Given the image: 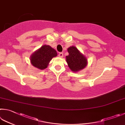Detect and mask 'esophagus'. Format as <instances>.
I'll return each mask as SVG.
<instances>
[{
  "label": "esophagus",
  "mask_w": 125,
  "mask_h": 125,
  "mask_svg": "<svg viewBox=\"0 0 125 125\" xmlns=\"http://www.w3.org/2000/svg\"><path fill=\"white\" fill-rule=\"evenodd\" d=\"M59 56L60 57V58H62L63 57V52H59Z\"/></svg>",
  "instance_id": "34e87169"
}]
</instances>
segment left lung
<instances>
[{"label":"left lung","instance_id":"obj_1","mask_svg":"<svg viewBox=\"0 0 125 125\" xmlns=\"http://www.w3.org/2000/svg\"><path fill=\"white\" fill-rule=\"evenodd\" d=\"M69 55L66 56V61L71 71L77 72L86 66L87 60L75 47H71L67 49Z\"/></svg>","mask_w":125,"mask_h":125}]
</instances>
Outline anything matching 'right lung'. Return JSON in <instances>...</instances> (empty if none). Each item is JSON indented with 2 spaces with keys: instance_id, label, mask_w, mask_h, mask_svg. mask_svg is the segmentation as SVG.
<instances>
[{
  "instance_id": "add662e5",
  "label": "right lung",
  "mask_w": 125,
  "mask_h": 125,
  "mask_svg": "<svg viewBox=\"0 0 125 125\" xmlns=\"http://www.w3.org/2000/svg\"><path fill=\"white\" fill-rule=\"evenodd\" d=\"M57 55L56 51L49 45H44L32 55L31 61L33 66L41 70L47 68L50 61Z\"/></svg>"
}]
</instances>
